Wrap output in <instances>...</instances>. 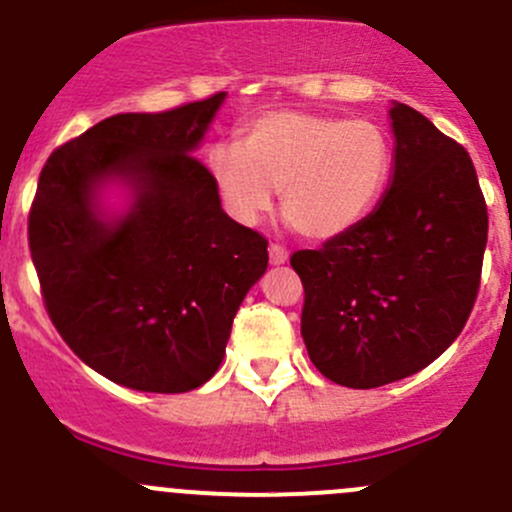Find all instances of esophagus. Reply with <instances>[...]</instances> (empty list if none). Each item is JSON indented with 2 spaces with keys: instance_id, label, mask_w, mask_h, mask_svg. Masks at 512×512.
I'll use <instances>...</instances> for the list:
<instances>
[{
  "instance_id": "obj_1",
  "label": "esophagus",
  "mask_w": 512,
  "mask_h": 512,
  "mask_svg": "<svg viewBox=\"0 0 512 512\" xmlns=\"http://www.w3.org/2000/svg\"><path fill=\"white\" fill-rule=\"evenodd\" d=\"M289 260V252L282 245H270V265L280 267Z\"/></svg>"
}]
</instances>
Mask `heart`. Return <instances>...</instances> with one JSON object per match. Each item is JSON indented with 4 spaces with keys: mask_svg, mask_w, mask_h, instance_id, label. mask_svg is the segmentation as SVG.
Instances as JSON below:
<instances>
[{
    "mask_svg": "<svg viewBox=\"0 0 512 512\" xmlns=\"http://www.w3.org/2000/svg\"><path fill=\"white\" fill-rule=\"evenodd\" d=\"M208 168L225 210L255 225L280 190L282 215L309 240L354 230L389 185V133L369 118L267 111L242 131L240 146H215Z\"/></svg>",
    "mask_w": 512,
    "mask_h": 512,
    "instance_id": "1",
    "label": "heart"
}]
</instances>
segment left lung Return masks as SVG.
<instances>
[{
	"label": "left lung",
	"instance_id": "left-lung-1",
	"mask_svg": "<svg viewBox=\"0 0 512 512\" xmlns=\"http://www.w3.org/2000/svg\"><path fill=\"white\" fill-rule=\"evenodd\" d=\"M394 168L374 210L319 250H299L302 339L334 384L376 389L438 359L466 327L488 210L466 148L394 101Z\"/></svg>",
	"mask_w": 512,
	"mask_h": 512
}]
</instances>
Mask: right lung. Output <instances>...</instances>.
<instances>
[{
  "label": "right lung",
  "mask_w": 512,
  "mask_h": 512,
  "mask_svg": "<svg viewBox=\"0 0 512 512\" xmlns=\"http://www.w3.org/2000/svg\"><path fill=\"white\" fill-rule=\"evenodd\" d=\"M225 96L106 118L39 175L29 250L46 312L84 364L126 389L203 386L267 270V240L227 218L193 156ZM111 189L121 209L107 205Z\"/></svg>",
  "instance_id": "add662e5"
}]
</instances>
